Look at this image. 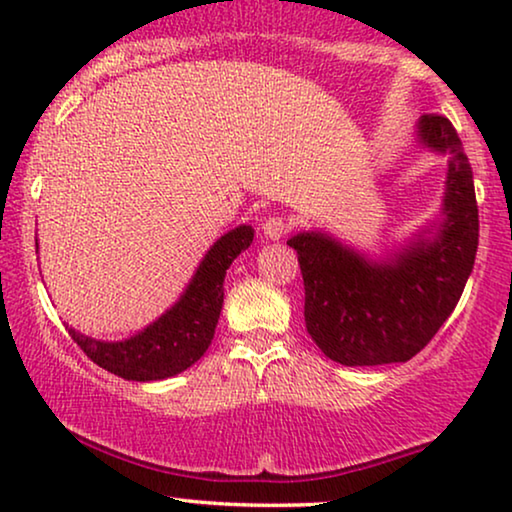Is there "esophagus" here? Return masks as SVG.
I'll use <instances>...</instances> for the list:
<instances>
[{
    "label": "esophagus",
    "instance_id": "esophagus-1",
    "mask_svg": "<svg viewBox=\"0 0 512 512\" xmlns=\"http://www.w3.org/2000/svg\"><path fill=\"white\" fill-rule=\"evenodd\" d=\"M261 230L268 240H282V237L286 235V221L282 219V216H270V219H265L261 223Z\"/></svg>",
    "mask_w": 512,
    "mask_h": 512
}]
</instances>
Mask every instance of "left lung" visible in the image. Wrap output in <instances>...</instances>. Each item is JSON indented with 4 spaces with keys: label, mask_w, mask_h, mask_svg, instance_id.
I'll use <instances>...</instances> for the list:
<instances>
[{
    "label": "left lung",
    "mask_w": 512,
    "mask_h": 512,
    "mask_svg": "<svg viewBox=\"0 0 512 512\" xmlns=\"http://www.w3.org/2000/svg\"><path fill=\"white\" fill-rule=\"evenodd\" d=\"M419 149L447 158L438 214L405 244L373 254L326 230H300L305 326L342 366L405 363L426 347L457 307L478 251L473 172L461 139L443 116L415 123Z\"/></svg>",
    "instance_id": "left-lung-1"
}]
</instances>
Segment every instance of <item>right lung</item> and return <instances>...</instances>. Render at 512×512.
Masks as SVG:
<instances>
[{
  "label": "right lung",
  "instance_id": "obj_1",
  "mask_svg": "<svg viewBox=\"0 0 512 512\" xmlns=\"http://www.w3.org/2000/svg\"><path fill=\"white\" fill-rule=\"evenodd\" d=\"M251 242L254 228L247 223L223 233L202 256L181 296L158 319L128 338L97 340L72 326L67 331L90 361L123 380L158 382L184 373L212 345L223 307L226 270Z\"/></svg>",
  "mask_w": 512,
  "mask_h": 512
}]
</instances>
